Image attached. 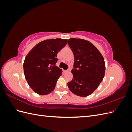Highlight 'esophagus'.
<instances>
[{"label":"esophagus","mask_w":132,"mask_h":132,"mask_svg":"<svg viewBox=\"0 0 132 132\" xmlns=\"http://www.w3.org/2000/svg\"><path fill=\"white\" fill-rule=\"evenodd\" d=\"M69 70H64V73H67V72H69Z\"/></svg>","instance_id":"1"}]
</instances>
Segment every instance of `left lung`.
Instances as JSON below:
<instances>
[{"instance_id": "8db88e82", "label": "left lung", "mask_w": 132, "mask_h": 132, "mask_svg": "<svg viewBox=\"0 0 132 132\" xmlns=\"http://www.w3.org/2000/svg\"><path fill=\"white\" fill-rule=\"evenodd\" d=\"M68 44L74 55L72 80L68 82L71 92L86 97L97 88L105 73L104 58L93 43L80 38H71Z\"/></svg>"}]
</instances>
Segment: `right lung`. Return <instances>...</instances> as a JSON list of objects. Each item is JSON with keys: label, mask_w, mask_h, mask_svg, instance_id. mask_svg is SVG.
<instances>
[{"label": "right lung", "mask_w": 132, "mask_h": 132, "mask_svg": "<svg viewBox=\"0 0 132 132\" xmlns=\"http://www.w3.org/2000/svg\"><path fill=\"white\" fill-rule=\"evenodd\" d=\"M67 39H46L37 44L25 57L23 71L28 84L34 92L46 95L52 92L62 75L55 65L57 54L67 45Z\"/></svg>", "instance_id": "obj_1"}]
</instances>
